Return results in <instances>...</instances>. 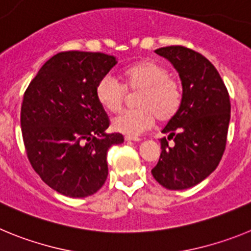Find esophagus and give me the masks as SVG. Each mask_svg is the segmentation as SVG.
<instances>
[{
	"label": "esophagus",
	"instance_id": "34e87169",
	"mask_svg": "<svg viewBox=\"0 0 251 251\" xmlns=\"http://www.w3.org/2000/svg\"><path fill=\"white\" fill-rule=\"evenodd\" d=\"M124 139H126L127 142H130V141L139 142V141H141V138H138V137H130V136H126V137H124Z\"/></svg>",
	"mask_w": 251,
	"mask_h": 251
}]
</instances>
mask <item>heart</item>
<instances>
[{"label":"heart","mask_w":251,"mask_h":251,"mask_svg":"<svg viewBox=\"0 0 251 251\" xmlns=\"http://www.w3.org/2000/svg\"><path fill=\"white\" fill-rule=\"evenodd\" d=\"M123 86L113 75L101 76L95 85V97L104 109L110 113L121 110L128 93H138L137 109L126 110L112 122L113 129L137 137L151 129L158 119L168 122L178 112L182 103V88L167 68L153 60H142L122 72Z\"/></svg>","instance_id":"obj_1"}]
</instances>
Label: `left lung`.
I'll use <instances>...</instances> for the list:
<instances>
[{
    "label": "left lung",
    "mask_w": 251,
    "mask_h": 251,
    "mask_svg": "<svg viewBox=\"0 0 251 251\" xmlns=\"http://www.w3.org/2000/svg\"><path fill=\"white\" fill-rule=\"evenodd\" d=\"M156 52L170 61L181 79L182 103L162 133L161 157L152 170L168 190H186L202 182L216 170L226 146L230 98L216 68L205 56L183 46ZM172 139L174 143L168 146Z\"/></svg>",
    "instance_id": "obj_1"
}]
</instances>
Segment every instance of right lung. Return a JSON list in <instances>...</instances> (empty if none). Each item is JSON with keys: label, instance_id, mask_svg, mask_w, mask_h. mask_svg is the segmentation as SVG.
<instances>
[{"label": "right lung", "instance_id": "1", "mask_svg": "<svg viewBox=\"0 0 251 251\" xmlns=\"http://www.w3.org/2000/svg\"><path fill=\"white\" fill-rule=\"evenodd\" d=\"M103 52L66 51L40 69L24 95L21 128L31 165L44 182L69 197L95 194L108 176L106 152L121 133L109 121L95 85L115 66Z\"/></svg>", "mask_w": 251, "mask_h": 251}]
</instances>
